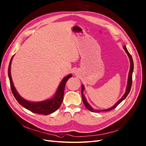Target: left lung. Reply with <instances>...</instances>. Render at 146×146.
<instances>
[{
  "instance_id": "1",
  "label": "left lung",
  "mask_w": 146,
  "mask_h": 146,
  "mask_svg": "<svg viewBox=\"0 0 146 146\" xmlns=\"http://www.w3.org/2000/svg\"><path fill=\"white\" fill-rule=\"evenodd\" d=\"M123 48L124 50H125V53L127 54L129 58V60H130V70H129V76H128V80H127V87H126V89H125V92L124 94V95L123 96L122 98L119 100V101H117V102L116 103L113 107L110 108L109 109H104V110H96L94 109L93 108H92L91 106L88 103V102H87V100L85 98L84 95L83 94V92L84 90V86L83 84H82V100H83V102L86 108L88 109L89 110H90L92 112H95V113H99L101 111H110L111 110L114 109H115L116 107H117L124 99L126 98V97L127 96V95L129 94L130 89H131V84H132V75H133V69H134V63H133V60L132 59V57L131 56V54L129 53V51L127 49V47L124 45L123 46Z\"/></svg>"
}]
</instances>
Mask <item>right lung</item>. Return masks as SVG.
I'll return each instance as SVG.
<instances>
[{
  "instance_id": "1",
  "label": "right lung",
  "mask_w": 146,
  "mask_h": 146,
  "mask_svg": "<svg viewBox=\"0 0 146 146\" xmlns=\"http://www.w3.org/2000/svg\"><path fill=\"white\" fill-rule=\"evenodd\" d=\"M12 56L11 60L10 61L9 68H8V76L9 78L10 84H11V90L13 96H15V99L17 100L18 103L23 106L25 108L29 110L33 113L47 115L48 114H51L54 111H56L59 108L61 104L62 103L63 99V95L64 87L67 81L69 78L72 77V74H70L67 76L64 77L62 79V82L59 85V87H57V89L52 98L48 99L43 101L37 102H33L28 101L25 99H23L21 96H20L17 92L15 87L14 86L12 77L11 73V64L13 59Z\"/></svg>"
}]
</instances>
